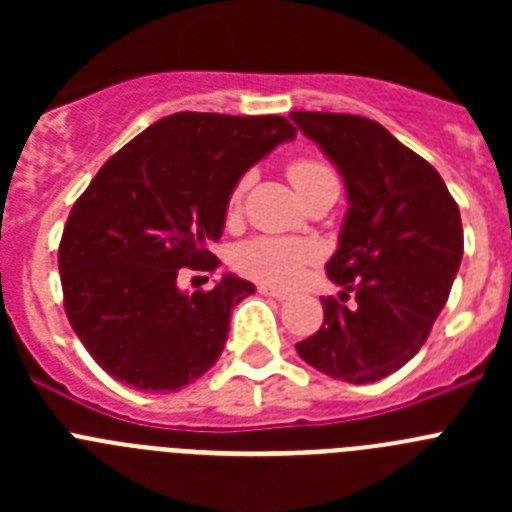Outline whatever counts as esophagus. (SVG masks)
<instances>
[{
  "label": "esophagus",
  "mask_w": 512,
  "mask_h": 512,
  "mask_svg": "<svg viewBox=\"0 0 512 512\" xmlns=\"http://www.w3.org/2000/svg\"><path fill=\"white\" fill-rule=\"evenodd\" d=\"M259 295L274 297V300H287V292H282L277 287H269V284H259Z\"/></svg>",
  "instance_id": "34e87169"
}]
</instances>
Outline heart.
Masks as SVG:
<instances>
[{
  "label": "heart",
  "instance_id": "heart-1",
  "mask_svg": "<svg viewBox=\"0 0 512 512\" xmlns=\"http://www.w3.org/2000/svg\"><path fill=\"white\" fill-rule=\"evenodd\" d=\"M289 179L297 187V192L307 194L318 184L336 182V174L330 171L318 158H297L289 164ZM248 187V176H243L241 182L235 184L230 192V212L241 207L243 192ZM315 259V246L302 238H282V235H259L251 241L241 243L235 248V269L248 274V277L259 279V282L269 284H289L300 277V271L305 264Z\"/></svg>",
  "mask_w": 512,
  "mask_h": 512
}]
</instances>
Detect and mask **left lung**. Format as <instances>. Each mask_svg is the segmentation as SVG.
Instances as JSON below:
<instances>
[{
	"mask_svg": "<svg viewBox=\"0 0 512 512\" xmlns=\"http://www.w3.org/2000/svg\"><path fill=\"white\" fill-rule=\"evenodd\" d=\"M289 117L336 164L348 197L325 264L341 292L323 297V325L297 354L333 379L377 382L418 354L449 300L464 256L459 205L441 174L379 122L336 112Z\"/></svg>",
	"mask_w": 512,
	"mask_h": 512,
	"instance_id": "1",
	"label": "left lung"
}]
</instances>
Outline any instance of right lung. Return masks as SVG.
Masks as SVG:
<instances>
[{
	"label": "right lung",
	"mask_w": 512,
	"mask_h": 512,
	"mask_svg": "<svg viewBox=\"0 0 512 512\" xmlns=\"http://www.w3.org/2000/svg\"><path fill=\"white\" fill-rule=\"evenodd\" d=\"M295 135L279 115L176 112L97 171L66 220L58 269L71 328L110 377L171 392L220 359L230 310L256 289L225 274L210 292H184L176 277L220 264L210 243L230 192Z\"/></svg>",
	"instance_id": "right-lung-1"
}]
</instances>
